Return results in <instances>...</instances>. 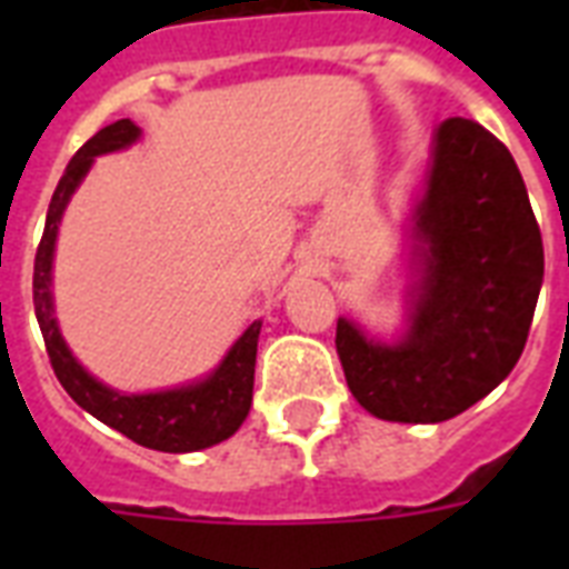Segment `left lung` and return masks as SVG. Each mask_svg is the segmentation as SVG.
Instances as JSON below:
<instances>
[{
	"mask_svg": "<svg viewBox=\"0 0 569 569\" xmlns=\"http://www.w3.org/2000/svg\"><path fill=\"white\" fill-rule=\"evenodd\" d=\"M410 241L401 333L369 337L342 316L337 355L372 416L446 422L511 375L543 286V241L520 168L476 120L433 129Z\"/></svg>",
	"mask_w": 569,
	"mask_h": 569,
	"instance_id": "obj_1",
	"label": "left lung"
}]
</instances>
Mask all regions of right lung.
<instances>
[{
    "label": "right lung",
    "instance_id": "obj_1",
    "mask_svg": "<svg viewBox=\"0 0 569 569\" xmlns=\"http://www.w3.org/2000/svg\"><path fill=\"white\" fill-rule=\"evenodd\" d=\"M138 138H141V127H136L129 118L118 120L88 138L67 164L64 177L58 180L56 194L49 200L47 227H43L38 257H34V283H31L34 286V316H38L56 378L61 380V387L76 405L138 446L186 455V451L218 446L239 431L241 422L248 419L262 321H250L244 333L221 357V363L203 378L182 383V387L159 389V392H123V389H114L102 383L100 378H93L76 360L61 337L56 319V298H52V259H56L58 227H61L70 197L82 186L97 156L127 150Z\"/></svg>",
    "mask_w": 569,
    "mask_h": 569
}]
</instances>
